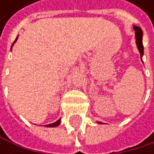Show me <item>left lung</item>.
I'll return each instance as SVG.
<instances>
[{"instance_id": "1", "label": "left lung", "mask_w": 154, "mask_h": 154, "mask_svg": "<svg viewBox=\"0 0 154 154\" xmlns=\"http://www.w3.org/2000/svg\"><path fill=\"white\" fill-rule=\"evenodd\" d=\"M134 29L136 31V43H137L138 49L140 52V57L143 55V45H142V30L138 27L134 26Z\"/></svg>"}]
</instances>
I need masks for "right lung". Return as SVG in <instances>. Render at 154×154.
<instances>
[{
	"label": "right lung",
	"mask_w": 154,
	"mask_h": 154,
	"mask_svg": "<svg viewBox=\"0 0 154 154\" xmlns=\"http://www.w3.org/2000/svg\"><path fill=\"white\" fill-rule=\"evenodd\" d=\"M15 40H16V39H15ZM60 122H61V120L59 119V120H57V121H56V122H54V123L50 124V125H47L46 127H49V128H54V127H57V126H59Z\"/></svg>",
	"instance_id": "add662e5"
}]
</instances>
